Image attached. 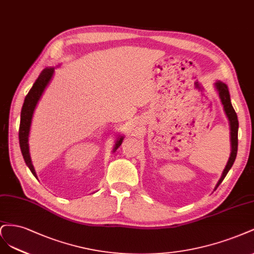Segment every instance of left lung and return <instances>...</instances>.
Segmentation results:
<instances>
[{
	"mask_svg": "<svg viewBox=\"0 0 254 254\" xmlns=\"http://www.w3.org/2000/svg\"><path fill=\"white\" fill-rule=\"evenodd\" d=\"M215 86L217 88L220 100H222V103L224 105V110L226 112V115H227L229 121H230V128H231V155H230V158H229L227 166L223 172V175H222V177H220L219 182L216 185V188H217L224 181V178L228 174L229 170H230L231 167L233 166V163L236 158L237 145H239V139H237V133H239V120H237V115H236V113L231 104L230 94H229L227 85L223 82H220V81H217V82L215 83Z\"/></svg>",
	"mask_w": 254,
	"mask_h": 254,
	"instance_id": "1",
	"label": "left lung"
}]
</instances>
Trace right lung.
I'll use <instances>...</instances> for the list:
<instances>
[{"instance_id":"1","label":"right lung","mask_w":254,"mask_h":254,"mask_svg":"<svg viewBox=\"0 0 254 254\" xmlns=\"http://www.w3.org/2000/svg\"><path fill=\"white\" fill-rule=\"evenodd\" d=\"M54 75V68H45L40 73L37 81L30 88V91L25 97V100H24L22 111H21V121H20V128H19V142H20V148L23 155V158L25 160L26 165L28 166L31 173L34 174L36 177V172L32 166L30 156H29V148H28V135H29V128L31 124V118L32 114H34L36 105L39 101V99L42 96L45 87L47 86L48 82H50L52 77ZM122 139L120 138L117 140V143L115 145V150H117L122 143Z\"/></svg>"}]
</instances>
